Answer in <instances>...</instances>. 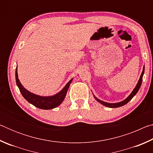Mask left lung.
<instances>
[{"label":"left lung","instance_id":"left-lung-1","mask_svg":"<svg viewBox=\"0 0 153 153\" xmlns=\"http://www.w3.org/2000/svg\"><path fill=\"white\" fill-rule=\"evenodd\" d=\"M144 66L143 67V70H142V72L141 74V76H140V79L138 80V84H136V86L135 87V88L134 89V90L132 91V92L130 94H129V97L126 98L125 100H123V101L121 102H117V103H108V102H104L102 101V100H100L99 99H98V98L97 97H95L94 96V98L96 100H97L98 102H99L100 103H101L102 105H103L104 106H106V107H110V108H117V107H121V106H123L125 105L126 104H127L129 100H131V98H132L134 96H135L136 94V93L138 92V91L140 89V88L141 86V84H142V77H143V75H144Z\"/></svg>","mask_w":153,"mask_h":153}]
</instances>
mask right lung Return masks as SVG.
<instances>
[{
    "label": "right lung",
    "instance_id": "1",
    "mask_svg": "<svg viewBox=\"0 0 153 153\" xmlns=\"http://www.w3.org/2000/svg\"><path fill=\"white\" fill-rule=\"evenodd\" d=\"M15 79H16L17 86L25 99L31 104L34 105L35 107L41 108V109L46 110L52 109V108L58 107L59 105L61 104L67 94L69 85L71 84L72 80H73V79H71L65 85V86L55 95L50 96V97H41V96L36 95L29 92L22 86V84H21L19 79H18L17 67H16V70H15Z\"/></svg>",
    "mask_w": 153,
    "mask_h": 153
}]
</instances>
